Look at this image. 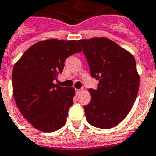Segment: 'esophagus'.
<instances>
[{
	"label": "esophagus",
	"instance_id": "obj_1",
	"mask_svg": "<svg viewBox=\"0 0 156 156\" xmlns=\"http://www.w3.org/2000/svg\"><path fill=\"white\" fill-rule=\"evenodd\" d=\"M75 91H76V94H79L81 91H82V90H81V89H76Z\"/></svg>",
	"mask_w": 156,
	"mask_h": 156
}]
</instances>
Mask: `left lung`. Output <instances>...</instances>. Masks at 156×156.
Wrapping results in <instances>:
<instances>
[{"instance_id":"8db88e82","label":"left lung","mask_w":156,"mask_h":156,"mask_svg":"<svg viewBox=\"0 0 156 156\" xmlns=\"http://www.w3.org/2000/svg\"><path fill=\"white\" fill-rule=\"evenodd\" d=\"M92 78L91 99L83 107L87 121L99 128H111L123 120L135 102L140 77L133 55L105 37L78 40Z\"/></svg>"}]
</instances>
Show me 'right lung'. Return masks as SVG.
<instances>
[{
	"instance_id": "add662e5",
	"label": "right lung",
	"mask_w": 156,
	"mask_h": 156,
	"mask_svg": "<svg viewBox=\"0 0 156 156\" xmlns=\"http://www.w3.org/2000/svg\"><path fill=\"white\" fill-rule=\"evenodd\" d=\"M82 51L78 41L49 39L37 42L15 63L12 83L15 103L37 129L50 133L62 128L75 90L54 84L65 59Z\"/></svg>"
}]
</instances>
